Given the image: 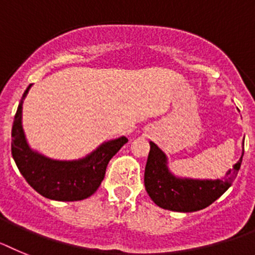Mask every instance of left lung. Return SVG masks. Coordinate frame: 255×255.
I'll return each mask as SVG.
<instances>
[{
    "instance_id": "1",
    "label": "left lung",
    "mask_w": 255,
    "mask_h": 255,
    "mask_svg": "<svg viewBox=\"0 0 255 255\" xmlns=\"http://www.w3.org/2000/svg\"><path fill=\"white\" fill-rule=\"evenodd\" d=\"M244 146V142H243ZM243 154L223 178L194 180L174 176L168 168L167 155L150 141V152L145 167V189L158 207L173 212H196L209 207L231 187L238 176Z\"/></svg>"
}]
</instances>
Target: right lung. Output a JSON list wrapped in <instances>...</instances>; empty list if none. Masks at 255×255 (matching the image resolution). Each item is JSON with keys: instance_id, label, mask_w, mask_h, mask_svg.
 Wrapping results in <instances>:
<instances>
[{"instance_id": "add662e5", "label": "right lung", "mask_w": 255, "mask_h": 255, "mask_svg": "<svg viewBox=\"0 0 255 255\" xmlns=\"http://www.w3.org/2000/svg\"><path fill=\"white\" fill-rule=\"evenodd\" d=\"M30 86L19 103L11 129V154L17 169L35 191L51 200L78 201L90 198L103 182L110 159L128 138L122 136L106 141L77 160H56L35 151L26 141L21 122L23 103Z\"/></svg>"}]
</instances>
